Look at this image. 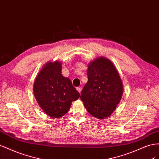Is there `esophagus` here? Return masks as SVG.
I'll return each mask as SVG.
<instances>
[{"mask_svg":"<svg viewBox=\"0 0 159 159\" xmlns=\"http://www.w3.org/2000/svg\"><path fill=\"white\" fill-rule=\"evenodd\" d=\"M81 89H81L80 87H77V88H76V90H78V92H79V93H80V92H81Z\"/></svg>","mask_w":159,"mask_h":159,"instance_id":"1","label":"esophagus"}]
</instances>
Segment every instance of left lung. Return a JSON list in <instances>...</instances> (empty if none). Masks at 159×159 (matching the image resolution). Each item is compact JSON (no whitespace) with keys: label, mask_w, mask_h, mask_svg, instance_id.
Masks as SVG:
<instances>
[{"label":"left lung","mask_w":159,"mask_h":159,"mask_svg":"<svg viewBox=\"0 0 159 159\" xmlns=\"http://www.w3.org/2000/svg\"><path fill=\"white\" fill-rule=\"evenodd\" d=\"M87 76L81 101L90 115L105 119L115 110L121 99L123 85L120 76L112 63L104 57L90 63Z\"/></svg>","instance_id":"obj_1"}]
</instances>
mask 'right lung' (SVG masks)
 I'll return each instance as SVG.
<instances>
[{"instance_id": "obj_1", "label": "right lung", "mask_w": 159, "mask_h": 159, "mask_svg": "<svg viewBox=\"0 0 159 159\" xmlns=\"http://www.w3.org/2000/svg\"><path fill=\"white\" fill-rule=\"evenodd\" d=\"M61 70L59 62H49L40 71L34 83V94L39 106L52 118L65 115L72 102L80 97L70 80L62 75Z\"/></svg>"}]
</instances>
